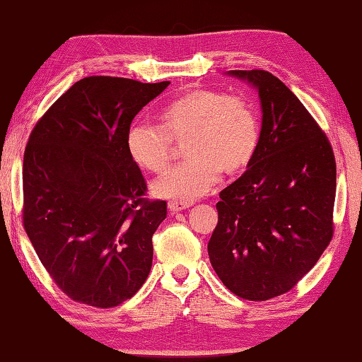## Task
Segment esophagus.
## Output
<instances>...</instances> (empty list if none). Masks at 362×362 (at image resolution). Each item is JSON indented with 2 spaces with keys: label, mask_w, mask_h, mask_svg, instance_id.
Instances as JSON below:
<instances>
[{
  "label": "esophagus",
  "mask_w": 362,
  "mask_h": 362,
  "mask_svg": "<svg viewBox=\"0 0 362 362\" xmlns=\"http://www.w3.org/2000/svg\"><path fill=\"white\" fill-rule=\"evenodd\" d=\"M169 206V211L170 212H180V211H185V209H188L189 206V203H180V201H170V203L168 204Z\"/></svg>",
  "instance_id": "1"
}]
</instances>
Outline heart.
Segmentation results:
<instances>
[{
	"mask_svg": "<svg viewBox=\"0 0 362 362\" xmlns=\"http://www.w3.org/2000/svg\"><path fill=\"white\" fill-rule=\"evenodd\" d=\"M170 137L187 139L188 159L153 183V193L192 203L216 185L222 170L238 173L250 163L260 140L259 113L243 95L189 90L163 110L161 124H132L126 136L127 153L140 169L161 174L170 161Z\"/></svg>",
	"mask_w": 362,
	"mask_h": 362,
	"instance_id": "obj_1",
	"label": "heart"
}]
</instances>
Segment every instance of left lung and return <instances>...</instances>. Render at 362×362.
<instances>
[{
  "mask_svg": "<svg viewBox=\"0 0 362 362\" xmlns=\"http://www.w3.org/2000/svg\"><path fill=\"white\" fill-rule=\"evenodd\" d=\"M259 94L260 140L247 170L220 192L207 252L220 281L247 300L291 291L332 240L334 151L296 94L265 70H231Z\"/></svg>",
  "mask_w": 362,
  "mask_h": 362,
  "instance_id": "1",
  "label": "left lung"
}]
</instances>
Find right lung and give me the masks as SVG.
Instances as JSON below:
<instances>
[{"instance_id": "1", "label": "right lung", "mask_w": 362, "mask_h": 362, "mask_svg": "<svg viewBox=\"0 0 362 362\" xmlns=\"http://www.w3.org/2000/svg\"><path fill=\"white\" fill-rule=\"evenodd\" d=\"M170 83L89 76L38 121L23 155V226L42 267L70 298L116 306L148 278L166 201L127 153L132 119Z\"/></svg>"}]
</instances>
